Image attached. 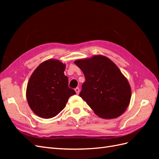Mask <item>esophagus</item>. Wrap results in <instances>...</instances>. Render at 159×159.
<instances>
[{
    "label": "esophagus",
    "mask_w": 159,
    "mask_h": 159,
    "mask_svg": "<svg viewBox=\"0 0 159 159\" xmlns=\"http://www.w3.org/2000/svg\"><path fill=\"white\" fill-rule=\"evenodd\" d=\"M75 91L76 93L78 94V95L80 93V88H76L75 89Z\"/></svg>",
    "instance_id": "1"
}]
</instances>
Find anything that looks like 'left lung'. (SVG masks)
Masks as SVG:
<instances>
[{"mask_svg":"<svg viewBox=\"0 0 159 159\" xmlns=\"http://www.w3.org/2000/svg\"><path fill=\"white\" fill-rule=\"evenodd\" d=\"M84 74L80 96L101 118L115 119L128 107L131 98L129 81L108 57L95 55L74 61Z\"/></svg>","mask_w":159,"mask_h":159,"instance_id":"obj_1","label":"left lung"}]
</instances>
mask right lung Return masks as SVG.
<instances>
[{"label": "right lung", "instance_id": "right-lung-1", "mask_svg": "<svg viewBox=\"0 0 159 159\" xmlns=\"http://www.w3.org/2000/svg\"><path fill=\"white\" fill-rule=\"evenodd\" d=\"M66 64L55 59L43 61L34 71L26 88L29 107L38 116L52 118L63 110L70 96L75 95L68 87L64 75Z\"/></svg>", "mask_w": 159, "mask_h": 159}]
</instances>
